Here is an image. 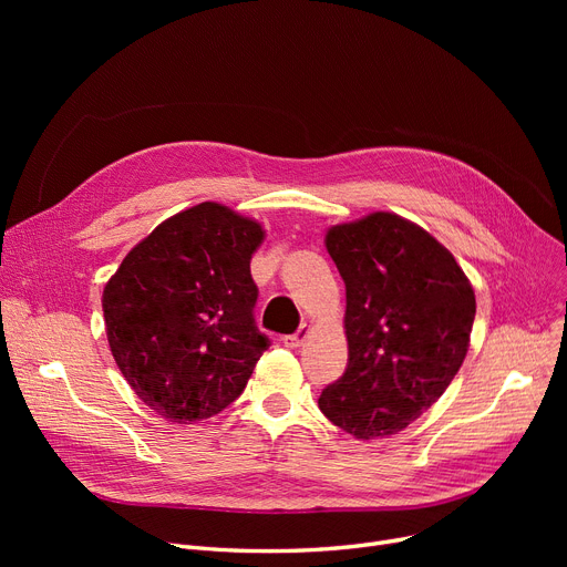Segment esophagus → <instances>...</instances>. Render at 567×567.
<instances>
[{
  "label": "esophagus",
  "mask_w": 567,
  "mask_h": 567,
  "mask_svg": "<svg viewBox=\"0 0 567 567\" xmlns=\"http://www.w3.org/2000/svg\"><path fill=\"white\" fill-rule=\"evenodd\" d=\"M308 336H310V326H308V323H303L301 329L296 331V333H291V336H285V338H282V342H285L287 347L296 349V347H303V342L308 340Z\"/></svg>",
  "instance_id": "1"
}]
</instances>
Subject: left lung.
Segmentation results:
<instances>
[{"label":"left lung","mask_w":567,"mask_h":567,"mask_svg":"<svg viewBox=\"0 0 567 567\" xmlns=\"http://www.w3.org/2000/svg\"><path fill=\"white\" fill-rule=\"evenodd\" d=\"M347 287L344 374L319 409L355 439L404 430L449 389L468 349L475 296L434 236L377 212L326 234Z\"/></svg>","instance_id":"8db88e82"}]
</instances>
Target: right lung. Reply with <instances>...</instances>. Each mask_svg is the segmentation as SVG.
<instances>
[{"label": "right lung", "mask_w": 567, "mask_h": 567, "mask_svg": "<svg viewBox=\"0 0 567 567\" xmlns=\"http://www.w3.org/2000/svg\"><path fill=\"white\" fill-rule=\"evenodd\" d=\"M261 225L202 202L161 223L103 291L114 361L172 423L212 419L238 395L271 340L255 323L250 259Z\"/></svg>", "instance_id": "obj_1"}]
</instances>
